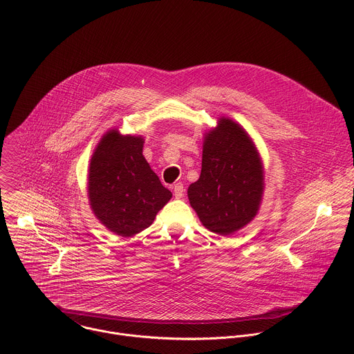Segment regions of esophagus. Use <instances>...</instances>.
Segmentation results:
<instances>
[{
	"label": "esophagus",
	"instance_id": "esophagus-1",
	"mask_svg": "<svg viewBox=\"0 0 354 354\" xmlns=\"http://www.w3.org/2000/svg\"><path fill=\"white\" fill-rule=\"evenodd\" d=\"M183 194H185V187H183V185H182V183H175V185H174V196H175L176 198H182Z\"/></svg>",
	"mask_w": 354,
	"mask_h": 354
}]
</instances>
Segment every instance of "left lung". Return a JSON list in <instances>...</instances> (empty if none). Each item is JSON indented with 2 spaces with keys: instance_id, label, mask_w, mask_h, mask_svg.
I'll return each mask as SVG.
<instances>
[{
  "instance_id": "1",
  "label": "left lung",
  "mask_w": 354,
  "mask_h": 354,
  "mask_svg": "<svg viewBox=\"0 0 354 354\" xmlns=\"http://www.w3.org/2000/svg\"><path fill=\"white\" fill-rule=\"evenodd\" d=\"M265 186L254 138L238 122L220 116L203 134L200 178L187 189L200 223L218 235L238 232L258 216Z\"/></svg>"
}]
</instances>
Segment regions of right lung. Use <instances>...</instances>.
I'll list each match as a JSON object with an SVG mask.
<instances>
[{"instance_id":"obj_1","label":"right lung","mask_w":354,"mask_h":354,"mask_svg":"<svg viewBox=\"0 0 354 354\" xmlns=\"http://www.w3.org/2000/svg\"><path fill=\"white\" fill-rule=\"evenodd\" d=\"M144 137L112 127L97 141L88 167V201L111 232L133 236L148 228L172 197L142 156Z\"/></svg>"}]
</instances>
